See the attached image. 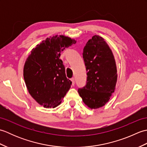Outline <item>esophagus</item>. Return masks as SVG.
Listing matches in <instances>:
<instances>
[{
  "mask_svg": "<svg viewBox=\"0 0 147 147\" xmlns=\"http://www.w3.org/2000/svg\"><path fill=\"white\" fill-rule=\"evenodd\" d=\"M71 82H72V86H74V78H73L71 79Z\"/></svg>",
  "mask_w": 147,
  "mask_h": 147,
  "instance_id": "obj_1",
  "label": "esophagus"
}]
</instances>
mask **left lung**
<instances>
[{
	"label": "left lung",
	"instance_id": "8db88e82",
	"mask_svg": "<svg viewBox=\"0 0 147 147\" xmlns=\"http://www.w3.org/2000/svg\"><path fill=\"white\" fill-rule=\"evenodd\" d=\"M83 57L87 82L78 89V93L89 108H100L108 102L115 89L117 73L114 56L104 38L95 35L84 47Z\"/></svg>",
	"mask_w": 147,
	"mask_h": 147
}]
</instances>
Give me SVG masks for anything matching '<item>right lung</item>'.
Masks as SVG:
<instances>
[{
    "label": "right lung",
    "mask_w": 147,
    "mask_h": 147,
    "mask_svg": "<svg viewBox=\"0 0 147 147\" xmlns=\"http://www.w3.org/2000/svg\"><path fill=\"white\" fill-rule=\"evenodd\" d=\"M76 43L64 35L50 36L33 48L26 59L23 76L31 96L45 108L58 106L71 88L65 76L62 51Z\"/></svg>",
    "instance_id": "1"
}]
</instances>
